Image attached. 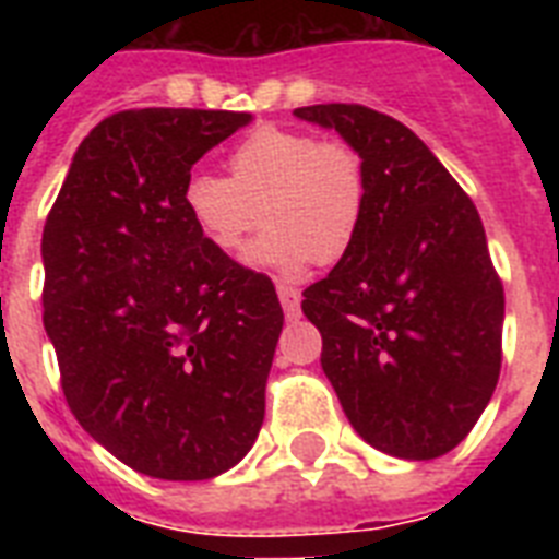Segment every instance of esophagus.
<instances>
[{
    "label": "esophagus",
    "instance_id": "obj_1",
    "mask_svg": "<svg viewBox=\"0 0 559 559\" xmlns=\"http://www.w3.org/2000/svg\"><path fill=\"white\" fill-rule=\"evenodd\" d=\"M278 298L281 307H284V316L298 319V313H301V293L296 287H289V284H278Z\"/></svg>",
    "mask_w": 559,
    "mask_h": 559
}]
</instances>
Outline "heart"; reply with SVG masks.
Listing matches in <instances>:
<instances>
[{
	"instance_id": "heart-1",
	"label": "heart",
	"mask_w": 559,
	"mask_h": 559,
	"mask_svg": "<svg viewBox=\"0 0 559 559\" xmlns=\"http://www.w3.org/2000/svg\"><path fill=\"white\" fill-rule=\"evenodd\" d=\"M182 209L197 235L226 258L243 252L263 219L266 231L249 261L296 275L350 252L368 209L366 165L345 142L263 124L228 153V179L188 177Z\"/></svg>"
}]
</instances>
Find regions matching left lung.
<instances>
[{
    "mask_svg": "<svg viewBox=\"0 0 559 559\" xmlns=\"http://www.w3.org/2000/svg\"><path fill=\"white\" fill-rule=\"evenodd\" d=\"M362 156L368 209L357 240L301 310L350 426L394 459L459 447L502 368L504 289L476 205L397 118L362 104L298 107Z\"/></svg>",
    "mask_w": 559,
    "mask_h": 559,
    "instance_id": "left-lung-1",
    "label": "left lung"
}]
</instances>
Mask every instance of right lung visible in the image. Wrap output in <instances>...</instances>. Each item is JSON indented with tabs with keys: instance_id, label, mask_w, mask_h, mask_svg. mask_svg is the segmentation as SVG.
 <instances>
[{
	"instance_id": "obj_1",
	"label": "right lung",
	"mask_w": 559,
	"mask_h": 559,
	"mask_svg": "<svg viewBox=\"0 0 559 559\" xmlns=\"http://www.w3.org/2000/svg\"><path fill=\"white\" fill-rule=\"evenodd\" d=\"M124 109L81 142L43 228V324L78 424L144 476L226 473L261 432L284 310L191 226V168L249 124Z\"/></svg>"
}]
</instances>
